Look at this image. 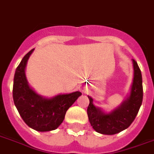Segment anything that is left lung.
Instances as JSON below:
<instances>
[{
  "mask_svg": "<svg viewBox=\"0 0 154 154\" xmlns=\"http://www.w3.org/2000/svg\"><path fill=\"white\" fill-rule=\"evenodd\" d=\"M133 66L134 79L130 97L112 113H103L92 104V99L88 97L89 105L87 113L91 126L96 131L105 135H114L128 128L136 119L143 100V85L141 71L134 59Z\"/></svg>",
  "mask_w": 154,
  "mask_h": 154,
  "instance_id": "left-lung-1",
  "label": "left lung"
}]
</instances>
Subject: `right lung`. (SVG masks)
<instances>
[{
	"label": "right lung",
	"instance_id": "add662e5",
	"mask_svg": "<svg viewBox=\"0 0 154 154\" xmlns=\"http://www.w3.org/2000/svg\"><path fill=\"white\" fill-rule=\"evenodd\" d=\"M33 50L34 48L29 51L16 68L13 85L14 102L23 120L30 128L38 131L55 130L63 122L66 110L82 93L75 92L45 99L30 88L25 67Z\"/></svg>",
	"mask_w": 154,
	"mask_h": 154
}]
</instances>
